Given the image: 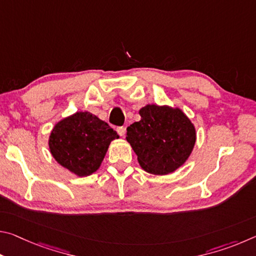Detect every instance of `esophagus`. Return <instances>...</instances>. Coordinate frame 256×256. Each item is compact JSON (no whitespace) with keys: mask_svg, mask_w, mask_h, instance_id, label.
I'll return each instance as SVG.
<instances>
[{"mask_svg":"<svg viewBox=\"0 0 256 256\" xmlns=\"http://www.w3.org/2000/svg\"><path fill=\"white\" fill-rule=\"evenodd\" d=\"M125 132H126V128H125L124 126H120V128H118V133L120 134V136H124Z\"/></svg>","mask_w":256,"mask_h":256,"instance_id":"34e87169","label":"esophagus"}]
</instances>
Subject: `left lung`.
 <instances>
[{"instance_id":"obj_1","label":"left lung","mask_w":256,"mask_h":256,"mask_svg":"<svg viewBox=\"0 0 256 256\" xmlns=\"http://www.w3.org/2000/svg\"><path fill=\"white\" fill-rule=\"evenodd\" d=\"M141 120L126 128V140L146 172L164 175L180 167L192 152L196 128L178 108L146 105Z\"/></svg>"}]
</instances>
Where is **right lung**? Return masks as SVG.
Masks as SVG:
<instances>
[{"mask_svg":"<svg viewBox=\"0 0 256 256\" xmlns=\"http://www.w3.org/2000/svg\"><path fill=\"white\" fill-rule=\"evenodd\" d=\"M118 133L89 112H78L55 125L50 149L56 162L78 176L96 172Z\"/></svg>","mask_w":256,"mask_h":256,"instance_id":"right-lung-1","label":"right lung"}]
</instances>
